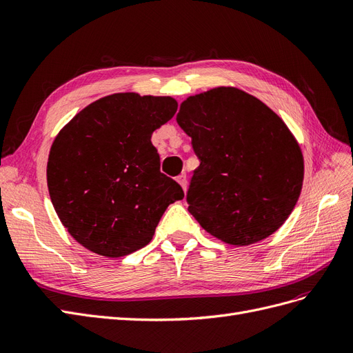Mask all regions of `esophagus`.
<instances>
[{
	"mask_svg": "<svg viewBox=\"0 0 353 353\" xmlns=\"http://www.w3.org/2000/svg\"><path fill=\"white\" fill-rule=\"evenodd\" d=\"M176 181L179 183V185L183 187V190L185 191L187 190V175L185 174H181L176 176Z\"/></svg>",
	"mask_w": 353,
	"mask_h": 353,
	"instance_id": "obj_1",
	"label": "esophagus"
}]
</instances>
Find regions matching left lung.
Returning a JSON list of instances; mask_svg holds the SVG:
<instances>
[{
	"mask_svg": "<svg viewBox=\"0 0 353 353\" xmlns=\"http://www.w3.org/2000/svg\"><path fill=\"white\" fill-rule=\"evenodd\" d=\"M176 122L200 160L187 191L200 225L234 245L279 230L303 183L301 147L280 116L248 92L219 87L188 97Z\"/></svg>",
	"mask_w": 353,
	"mask_h": 353,
	"instance_id": "8db88e82",
	"label": "left lung"
}]
</instances>
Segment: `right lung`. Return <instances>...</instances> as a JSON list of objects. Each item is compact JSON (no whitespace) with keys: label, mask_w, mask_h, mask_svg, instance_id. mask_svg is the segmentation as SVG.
Returning <instances> with one entry per match:
<instances>
[{"label":"right lung","mask_w":353,"mask_h":353,"mask_svg":"<svg viewBox=\"0 0 353 353\" xmlns=\"http://www.w3.org/2000/svg\"><path fill=\"white\" fill-rule=\"evenodd\" d=\"M172 97L112 94L91 103L51 145L47 183L57 215L83 248L121 258L153 239L166 208L184 197L160 172L152 134L174 117Z\"/></svg>","instance_id":"1"}]
</instances>
